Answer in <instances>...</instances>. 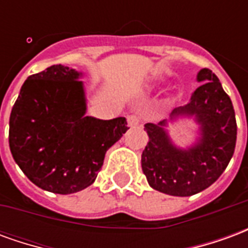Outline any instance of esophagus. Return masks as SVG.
Segmentation results:
<instances>
[{
  "label": "esophagus",
  "mask_w": 248,
  "mask_h": 248,
  "mask_svg": "<svg viewBox=\"0 0 248 248\" xmlns=\"http://www.w3.org/2000/svg\"><path fill=\"white\" fill-rule=\"evenodd\" d=\"M127 124H129L130 127L138 126V124H140V117L137 114H130V115H127Z\"/></svg>",
  "instance_id": "1"
}]
</instances>
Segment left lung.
<instances>
[{"instance_id": "1", "label": "left lung", "mask_w": 248, "mask_h": 248, "mask_svg": "<svg viewBox=\"0 0 248 248\" xmlns=\"http://www.w3.org/2000/svg\"><path fill=\"white\" fill-rule=\"evenodd\" d=\"M203 82L190 102L175 108L170 119L194 117L199 124L195 145L181 149L167 134V119L146 124L149 142L142 153V170L154 190L174 197H190L218 179L232 158L236 143V121L232 102L218 77L210 69L197 76Z\"/></svg>"}]
</instances>
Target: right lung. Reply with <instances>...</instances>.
<instances>
[{"mask_svg":"<svg viewBox=\"0 0 248 248\" xmlns=\"http://www.w3.org/2000/svg\"><path fill=\"white\" fill-rule=\"evenodd\" d=\"M82 73L53 65L28 77L9 121L14 161L35 186L73 194L94 183L106 151L127 131L124 117L86 115Z\"/></svg>","mask_w":248,"mask_h":248,"instance_id":"add662e5","label":"right lung"}]
</instances>
